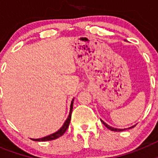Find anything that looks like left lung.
Instances as JSON below:
<instances>
[{
  "mask_svg": "<svg viewBox=\"0 0 158 158\" xmlns=\"http://www.w3.org/2000/svg\"><path fill=\"white\" fill-rule=\"evenodd\" d=\"M100 121H101V122L103 123V124H104V126L108 128V129L111 130V131H125V130H127V129H131V128L135 127L136 126V124H135V125H134V126L131 127L124 128V129H118V128H115V127H112L109 126V125H108V124H107V123H104V121L102 120V119H100Z\"/></svg>",
  "mask_w": 158,
  "mask_h": 158,
  "instance_id": "8db88e82",
  "label": "left lung"
}]
</instances>
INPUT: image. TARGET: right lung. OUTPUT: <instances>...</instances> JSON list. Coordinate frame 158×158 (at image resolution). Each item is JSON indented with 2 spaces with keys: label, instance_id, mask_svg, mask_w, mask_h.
<instances>
[{
  "label": "right lung",
  "instance_id": "right-lung-1",
  "mask_svg": "<svg viewBox=\"0 0 158 158\" xmlns=\"http://www.w3.org/2000/svg\"><path fill=\"white\" fill-rule=\"evenodd\" d=\"M73 100H74V98L73 99L72 101H71V104H70V110H69V115L67 117L66 120L65 121V123H63V125L62 126V127L60 128L58 131H57L56 132H54V133L51 134V135H49L46 137H43V138H40V139H31V140L35 141V142H45V141H51V140H54V139H56L59 137L62 136L64 133L65 132V131L67 130L68 127L69 125V123H70V119H71V114H72L73 111Z\"/></svg>",
  "mask_w": 158,
  "mask_h": 158
}]
</instances>
